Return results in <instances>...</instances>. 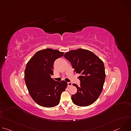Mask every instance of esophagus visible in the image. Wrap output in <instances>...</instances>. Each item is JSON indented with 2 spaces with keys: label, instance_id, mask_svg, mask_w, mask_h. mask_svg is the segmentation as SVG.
Wrapping results in <instances>:
<instances>
[{
  "label": "esophagus",
  "instance_id": "1",
  "mask_svg": "<svg viewBox=\"0 0 131 131\" xmlns=\"http://www.w3.org/2000/svg\"><path fill=\"white\" fill-rule=\"evenodd\" d=\"M67 84H68V87H70V86H71L72 85V83H71V82H68V83H67Z\"/></svg>",
  "mask_w": 131,
  "mask_h": 131
}]
</instances>
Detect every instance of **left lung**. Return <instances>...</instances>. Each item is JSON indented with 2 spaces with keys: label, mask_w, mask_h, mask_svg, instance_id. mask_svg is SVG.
<instances>
[{
  "label": "left lung",
  "mask_w": 131,
  "mask_h": 131,
  "mask_svg": "<svg viewBox=\"0 0 131 131\" xmlns=\"http://www.w3.org/2000/svg\"><path fill=\"white\" fill-rule=\"evenodd\" d=\"M64 56L74 71L80 74V86L73 84L77 89V92L71 96L73 103L80 107L91 105L103 90L106 77L103 62L92 52L83 49L69 51Z\"/></svg>",
  "instance_id": "obj_1"
}]
</instances>
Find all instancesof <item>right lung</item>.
Listing matches in <instances>:
<instances>
[{"label":"right lung","mask_w":131,"mask_h":131,"mask_svg":"<svg viewBox=\"0 0 131 131\" xmlns=\"http://www.w3.org/2000/svg\"><path fill=\"white\" fill-rule=\"evenodd\" d=\"M64 52L58 50L46 49L37 52L26 64L24 79L28 92L33 100L39 105L47 108L57 106L62 93L67 86L62 80L55 81L53 64L62 57Z\"/></svg>","instance_id":"add662e5"}]
</instances>
